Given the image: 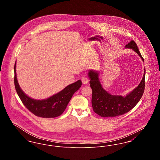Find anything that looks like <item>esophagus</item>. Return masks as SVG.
<instances>
[{
    "label": "esophagus",
    "mask_w": 160,
    "mask_h": 160,
    "mask_svg": "<svg viewBox=\"0 0 160 160\" xmlns=\"http://www.w3.org/2000/svg\"><path fill=\"white\" fill-rule=\"evenodd\" d=\"M81 80H82V83L84 84H87L89 82L88 78L86 77H83Z\"/></svg>",
    "instance_id": "esophagus-1"
}]
</instances>
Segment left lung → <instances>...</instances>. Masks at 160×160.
<instances>
[{
    "label": "left lung",
    "mask_w": 160,
    "mask_h": 160,
    "mask_svg": "<svg viewBox=\"0 0 160 160\" xmlns=\"http://www.w3.org/2000/svg\"><path fill=\"white\" fill-rule=\"evenodd\" d=\"M125 48L134 50L144 62L137 44L134 41H131ZM88 76L91 79L90 86L92 90V108L94 112L101 117H115L127 113L136 106L141 99L145 90V68L143 77L140 84L125 97L112 95L103 89L99 82L98 71L90 70Z\"/></svg>",
    "instance_id": "1"
}]
</instances>
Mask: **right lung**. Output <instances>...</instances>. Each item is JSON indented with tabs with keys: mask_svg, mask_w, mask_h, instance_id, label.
<instances>
[{
	"mask_svg": "<svg viewBox=\"0 0 160 160\" xmlns=\"http://www.w3.org/2000/svg\"><path fill=\"white\" fill-rule=\"evenodd\" d=\"M14 74L15 89L24 106L35 116L44 118H56L62 114L74 93L82 86V81L79 80L47 99H33L28 97L19 86L16 74V62L14 65Z\"/></svg>",
	"mask_w": 160,
	"mask_h": 160,
	"instance_id": "add662e5",
	"label": "right lung"
}]
</instances>
